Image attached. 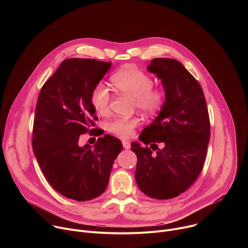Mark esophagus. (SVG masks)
<instances>
[{
    "instance_id": "obj_1",
    "label": "esophagus",
    "mask_w": 248,
    "mask_h": 248,
    "mask_svg": "<svg viewBox=\"0 0 248 248\" xmlns=\"http://www.w3.org/2000/svg\"><path fill=\"white\" fill-rule=\"evenodd\" d=\"M123 146L124 149H129L130 148V143L128 141H123Z\"/></svg>"
}]
</instances>
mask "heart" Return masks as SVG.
<instances>
[{
	"label": "heart",
	"instance_id": "heart-1",
	"mask_svg": "<svg viewBox=\"0 0 248 248\" xmlns=\"http://www.w3.org/2000/svg\"><path fill=\"white\" fill-rule=\"evenodd\" d=\"M112 82L118 92L134 99L136 108L146 114L156 113L164 104L165 93L160 89L153 88L151 78L136 67H125L120 70L113 76ZM91 104L98 114L108 113L110 93L103 83H98L93 88ZM137 124L136 118H121L111 122L108 124V129L123 138H127Z\"/></svg>",
	"mask_w": 248,
	"mask_h": 248
}]
</instances>
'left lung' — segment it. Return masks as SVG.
<instances>
[{
	"label": "left lung",
	"mask_w": 248,
	"mask_h": 248,
	"mask_svg": "<svg viewBox=\"0 0 248 248\" xmlns=\"http://www.w3.org/2000/svg\"><path fill=\"white\" fill-rule=\"evenodd\" d=\"M147 70L161 80L165 101L139 135L150 147L131 143L137 156L134 175L147 196L170 199L189 188L202 170L210 139L209 115L200 84L179 61L153 59Z\"/></svg>",
	"instance_id": "left-lung-1"
}]
</instances>
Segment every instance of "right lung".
I'll use <instances>...</instances> for the list:
<instances>
[{
	"label": "right lung",
	"mask_w": 248,
	"mask_h": 248,
	"mask_svg": "<svg viewBox=\"0 0 248 248\" xmlns=\"http://www.w3.org/2000/svg\"><path fill=\"white\" fill-rule=\"evenodd\" d=\"M112 66L93 59H66L43 85L35 111L33 153L49 184L63 196L86 201L107 188L114 160L123 149L111 135L92 147L79 136L92 131L91 93ZM95 130V129H94Z\"/></svg>",
	"instance_id": "1"
}]
</instances>
